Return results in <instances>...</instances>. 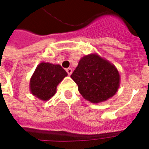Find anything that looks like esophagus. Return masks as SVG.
I'll list each match as a JSON object with an SVG mask.
<instances>
[{
    "label": "esophagus",
    "instance_id": "1",
    "mask_svg": "<svg viewBox=\"0 0 149 149\" xmlns=\"http://www.w3.org/2000/svg\"><path fill=\"white\" fill-rule=\"evenodd\" d=\"M66 72H67V73H68V75H69V76H70V75L72 74V69H71V68H67V69H66Z\"/></svg>",
    "mask_w": 149,
    "mask_h": 149
}]
</instances>
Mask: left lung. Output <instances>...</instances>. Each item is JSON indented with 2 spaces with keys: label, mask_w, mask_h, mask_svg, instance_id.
Instances as JSON below:
<instances>
[{
  "label": "left lung",
  "mask_w": 149,
  "mask_h": 149,
  "mask_svg": "<svg viewBox=\"0 0 149 149\" xmlns=\"http://www.w3.org/2000/svg\"><path fill=\"white\" fill-rule=\"evenodd\" d=\"M71 78L83 97L93 104L106 101L115 95L120 82L115 65L97 53L82 57Z\"/></svg>",
  "instance_id": "left-lung-1"
}]
</instances>
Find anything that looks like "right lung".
<instances>
[{"label":"right lung","mask_w":149,"mask_h":149,"mask_svg":"<svg viewBox=\"0 0 149 149\" xmlns=\"http://www.w3.org/2000/svg\"><path fill=\"white\" fill-rule=\"evenodd\" d=\"M67 75L60 65L39 63L30 79V92L41 100L47 101L55 95L57 86Z\"/></svg>","instance_id":"add662e5"}]
</instances>
